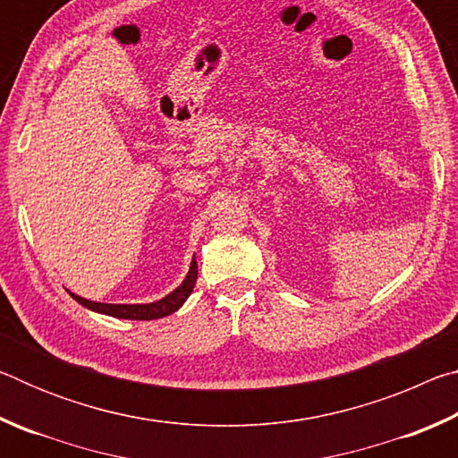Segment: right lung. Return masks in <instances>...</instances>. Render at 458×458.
Listing matches in <instances>:
<instances>
[{
  "label": "right lung",
  "instance_id": "add662e5",
  "mask_svg": "<svg viewBox=\"0 0 458 458\" xmlns=\"http://www.w3.org/2000/svg\"><path fill=\"white\" fill-rule=\"evenodd\" d=\"M198 278V262L196 257L191 260V267L188 270V276L183 278V283L177 286L175 291L165 294L164 299L155 301V303H145V305H113V303H97V301H89L82 299L79 294L71 293V297L81 303L82 307L90 309L95 313H103V315H111L117 317V319H133V321H151V319H161V317H167L175 313L180 309L185 299L190 297L193 291V284H196Z\"/></svg>",
  "mask_w": 458,
  "mask_h": 458
}]
</instances>
